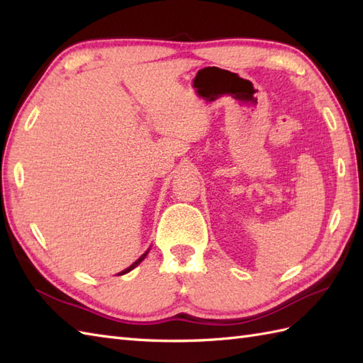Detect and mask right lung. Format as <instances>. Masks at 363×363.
I'll use <instances>...</instances> for the list:
<instances>
[{
	"instance_id": "1",
	"label": "right lung",
	"mask_w": 363,
	"mask_h": 363,
	"mask_svg": "<svg viewBox=\"0 0 363 363\" xmlns=\"http://www.w3.org/2000/svg\"><path fill=\"white\" fill-rule=\"evenodd\" d=\"M147 253H149V250H147V252H146V253H144V255H141V256H140V259H136V261H135V262H133V264L130 265V267H127L125 270H123V272H121V273H119V275H124V273H127V272H130V270H133V269L136 267V265H138V264H140V262H141V261L144 259V257H146V256H147Z\"/></svg>"
}]
</instances>
